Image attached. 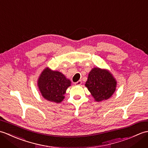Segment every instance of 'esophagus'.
<instances>
[{"label": "esophagus", "instance_id": "esophagus-1", "mask_svg": "<svg viewBox=\"0 0 148 148\" xmlns=\"http://www.w3.org/2000/svg\"><path fill=\"white\" fill-rule=\"evenodd\" d=\"M81 84H82V81H81V80H79L78 81H77L76 83H75V84H76V85H81Z\"/></svg>", "mask_w": 148, "mask_h": 148}]
</instances>
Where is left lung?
<instances>
[{
	"instance_id": "1",
	"label": "left lung",
	"mask_w": 148,
	"mask_h": 148,
	"mask_svg": "<svg viewBox=\"0 0 148 148\" xmlns=\"http://www.w3.org/2000/svg\"><path fill=\"white\" fill-rule=\"evenodd\" d=\"M116 81L109 71L95 67L92 69L85 86L97 102L107 100L114 93Z\"/></svg>"
}]
</instances>
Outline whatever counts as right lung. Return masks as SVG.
Segmentation results:
<instances>
[{
  "instance_id": "right-lung-1",
  "label": "right lung",
  "mask_w": 148,
  "mask_h": 148,
  "mask_svg": "<svg viewBox=\"0 0 148 148\" xmlns=\"http://www.w3.org/2000/svg\"><path fill=\"white\" fill-rule=\"evenodd\" d=\"M71 81L61 72L46 68L40 74L37 84L42 96L48 101L61 102L66 90L71 86Z\"/></svg>"
}]
</instances>
